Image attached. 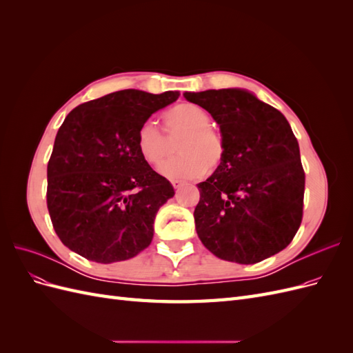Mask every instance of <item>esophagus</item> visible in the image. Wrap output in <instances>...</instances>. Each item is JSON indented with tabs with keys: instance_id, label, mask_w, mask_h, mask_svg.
<instances>
[{
	"instance_id": "34e87169",
	"label": "esophagus",
	"mask_w": 353,
	"mask_h": 353,
	"mask_svg": "<svg viewBox=\"0 0 353 353\" xmlns=\"http://www.w3.org/2000/svg\"><path fill=\"white\" fill-rule=\"evenodd\" d=\"M170 183H172V185H174V188H176V190H179L181 187H183L185 183L184 181H181V179H172L170 181Z\"/></svg>"
}]
</instances>
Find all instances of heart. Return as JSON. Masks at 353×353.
<instances>
[{"label":"heart","instance_id":"1","mask_svg":"<svg viewBox=\"0 0 353 353\" xmlns=\"http://www.w3.org/2000/svg\"><path fill=\"white\" fill-rule=\"evenodd\" d=\"M169 132H187L178 145L181 156L170 160L162 172L175 179H196L216 169L223 157L219 135L210 128L209 113L193 103H181L163 116ZM137 150L147 165L160 168L169 156L166 137L145 122L137 134Z\"/></svg>","mask_w":353,"mask_h":353}]
</instances>
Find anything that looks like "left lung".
I'll return each instance as SVG.
<instances>
[{
  "label": "left lung",
  "mask_w": 353,
  "mask_h": 353,
  "mask_svg": "<svg viewBox=\"0 0 353 353\" xmlns=\"http://www.w3.org/2000/svg\"><path fill=\"white\" fill-rule=\"evenodd\" d=\"M219 125L223 157L197 184V236L219 259L250 265L285 249L301 227L305 172L284 114L248 90L184 92Z\"/></svg>",
  "instance_id": "obj_1"
}]
</instances>
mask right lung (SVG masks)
Returning <instances> with one entry per match:
<instances>
[{"instance_id": "obj_1", "label": "right lung", "mask_w": 353, "mask_h": 353, "mask_svg": "<svg viewBox=\"0 0 353 353\" xmlns=\"http://www.w3.org/2000/svg\"><path fill=\"white\" fill-rule=\"evenodd\" d=\"M178 97V91L122 90L66 116L47 166V206L72 252L112 263L150 245L156 213L175 191L138 153L137 134Z\"/></svg>"}]
</instances>
